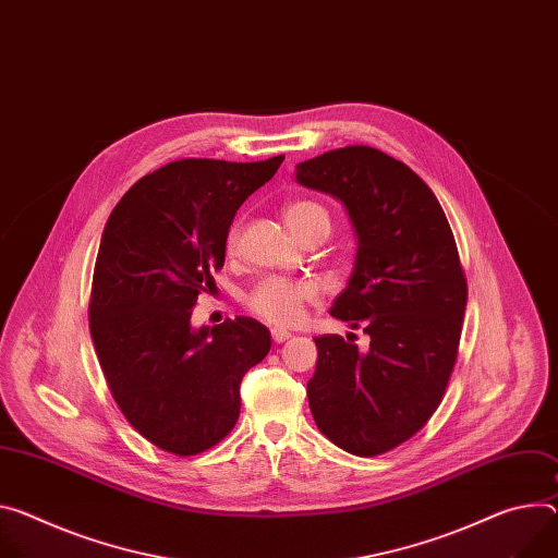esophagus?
Segmentation results:
<instances>
[{
	"instance_id": "obj_1",
	"label": "esophagus",
	"mask_w": 558,
	"mask_h": 558,
	"mask_svg": "<svg viewBox=\"0 0 558 558\" xmlns=\"http://www.w3.org/2000/svg\"><path fill=\"white\" fill-rule=\"evenodd\" d=\"M271 338H274V342H284V340H289V338H291V333H289L287 329L274 327V329H271Z\"/></svg>"
}]
</instances>
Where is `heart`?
Wrapping results in <instances>:
<instances>
[{"instance_id":"b5f03b06","label":"heart","mask_w":558,"mask_h":558,"mask_svg":"<svg viewBox=\"0 0 558 558\" xmlns=\"http://www.w3.org/2000/svg\"><path fill=\"white\" fill-rule=\"evenodd\" d=\"M284 222L293 235H300L310 227H327L329 229V214L323 205L314 199H295L284 207ZM238 244V231L233 229L227 238V248L233 251ZM316 300V287L312 282H300L289 278H265L260 280L246 298V307L258 318L289 327L293 325L302 312H305L307 302Z\"/></svg>"}]
</instances>
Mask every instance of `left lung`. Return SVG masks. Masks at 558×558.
<instances>
[{
  "instance_id": "left-lung-1",
  "label": "left lung",
  "mask_w": 558,
  "mask_h": 558,
  "mask_svg": "<svg viewBox=\"0 0 558 558\" xmlns=\"http://www.w3.org/2000/svg\"><path fill=\"white\" fill-rule=\"evenodd\" d=\"M295 182L336 197L356 235V260L329 314L369 336L367 351L338 333L314 338L307 383L318 429L340 449L376 456L412 438L449 383L468 282L434 191L372 146L300 162Z\"/></svg>"
}]
</instances>
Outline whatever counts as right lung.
Segmentation results:
<instances>
[{"label":"right lung","mask_w":558,"mask_h":558,"mask_svg":"<svg viewBox=\"0 0 558 558\" xmlns=\"http://www.w3.org/2000/svg\"><path fill=\"white\" fill-rule=\"evenodd\" d=\"M263 162L178 160L137 180L107 220L90 291V338L126 421L156 447L193 456L240 416L242 376L271 349L258 320L191 325L216 287L242 202L274 178Z\"/></svg>","instance_id":"right-lung-1"}]
</instances>
